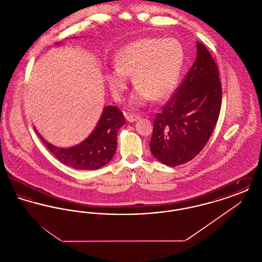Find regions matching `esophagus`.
<instances>
[{"label": "esophagus", "mask_w": 262, "mask_h": 262, "mask_svg": "<svg viewBox=\"0 0 262 262\" xmlns=\"http://www.w3.org/2000/svg\"><path fill=\"white\" fill-rule=\"evenodd\" d=\"M140 117L137 115V114H129V113H126L125 114V119L127 122L129 123H133V122H136Z\"/></svg>", "instance_id": "1"}]
</instances>
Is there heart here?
I'll use <instances>...</instances> for the list:
<instances>
[{"instance_id": "obj_1", "label": "heart", "mask_w": 262, "mask_h": 262, "mask_svg": "<svg viewBox=\"0 0 262 262\" xmlns=\"http://www.w3.org/2000/svg\"><path fill=\"white\" fill-rule=\"evenodd\" d=\"M184 48L174 38L145 37L136 40L115 58V70L106 74L113 96L120 99L128 76L137 86L130 97L133 106H141L151 98L162 100L174 91L184 64Z\"/></svg>"}]
</instances>
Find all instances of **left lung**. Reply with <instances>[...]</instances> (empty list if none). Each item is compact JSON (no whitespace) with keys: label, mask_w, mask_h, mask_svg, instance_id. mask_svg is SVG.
<instances>
[{"label":"left lung","mask_w":262,"mask_h":262,"mask_svg":"<svg viewBox=\"0 0 262 262\" xmlns=\"http://www.w3.org/2000/svg\"><path fill=\"white\" fill-rule=\"evenodd\" d=\"M196 47V59L185 79L154 119L150 150L167 166L192 160L206 145L219 118L222 85L218 67L200 41Z\"/></svg>","instance_id":"8db88e82"}]
</instances>
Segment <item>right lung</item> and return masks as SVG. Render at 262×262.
<instances>
[{
	"mask_svg": "<svg viewBox=\"0 0 262 262\" xmlns=\"http://www.w3.org/2000/svg\"><path fill=\"white\" fill-rule=\"evenodd\" d=\"M124 125L125 117L122 111L116 106H107L92 134L74 147H56L36 133L46 147L62 164L76 170H97L112 159L117 149L118 130Z\"/></svg>",
	"mask_w": 262,
	"mask_h": 262,
	"instance_id": "obj_1",
	"label": "right lung"
}]
</instances>
